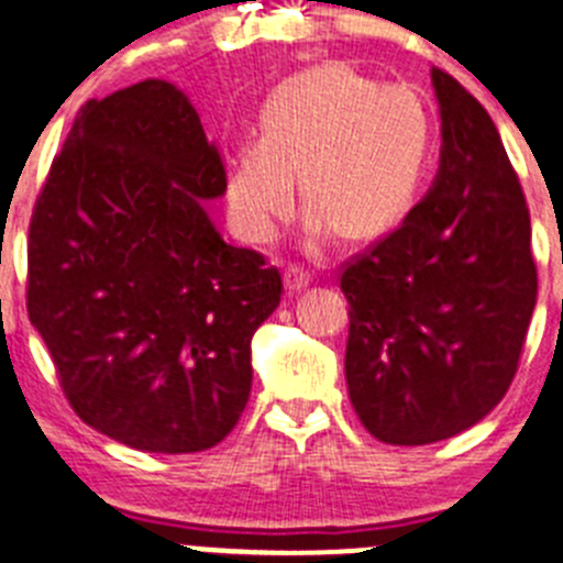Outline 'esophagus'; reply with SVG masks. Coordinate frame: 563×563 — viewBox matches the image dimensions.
Segmentation results:
<instances>
[{
    "label": "esophagus",
    "instance_id": "1",
    "mask_svg": "<svg viewBox=\"0 0 563 563\" xmlns=\"http://www.w3.org/2000/svg\"><path fill=\"white\" fill-rule=\"evenodd\" d=\"M283 283H286L288 291H302V288L311 283V275H308L306 269H300V266H288L286 275H283Z\"/></svg>",
    "mask_w": 563,
    "mask_h": 563
}]
</instances>
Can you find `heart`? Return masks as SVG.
Instances as JSON below:
<instances>
[{
	"mask_svg": "<svg viewBox=\"0 0 563 563\" xmlns=\"http://www.w3.org/2000/svg\"><path fill=\"white\" fill-rule=\"evenodd\" d=\"M432 123L420 98L344 64L280 80L261 111V140L230 154V205L252 241L294 210V179L317 232L373 241L407 219L423 185Z\"/></svg>",
	"mask_w": 563,
	"mask_h": 563,
	"instance_id": "heart-1",
	"label": "heart"
}]
</instances>
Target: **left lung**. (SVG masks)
Instances as JSON below:
<instances>
[{"mask_svg": "<svg viewBox=\"0 0 563 563\" xmlns=\"http://www.w3.org/2000/svg\"><path fill=\"white\" fill-rule=\"evenodd\" d=\"M432 84L438 179L339 272L347 393L362 427L389 445L454 438L503 401L539 291L530 210L494 120L443 69Z\"/></svg>", "mask_w": 563, "mask_h": 563, "instance_id": "1", "label": "left lung"}]
</instances>
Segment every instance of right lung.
<instances>
[{
	"instance_id": "add662e5",
	"label": "right lung",
	"mask_w": 563,
	"mask_h": 563,
	"mask_svg": "<svg viewBox=\"0 0 563 563\" xmlns=\"http://www.w3.org/2000/svg\"><path fill=\"white\" fill-rule=\"evenodd\" d=\"M224 190L194 106L143 80L80 106L33 205L30 322L75 415L140 452L212 449L250 401L283 280L212 227Z\"/></svg>"
}]
</instances>
